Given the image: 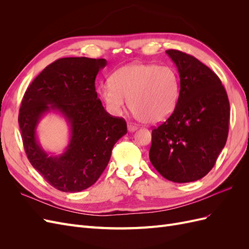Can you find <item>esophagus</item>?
Returning <instances> with one entry per match:
<instances>
[{
  "instance_id": "1",
  "label": "esophagus",
  "mask_w": 249,
  "mask_h": 249,
  "mask_svg": "<svg viewBox=\"0 0 249 249\" xmlns=\"http://www.w3.org/2000/svg\"><path fill=\"white\" fill-rule=\"evenodd\" d=\"M137 130V126L136 125H134V124H127V131L129 132H134V131H136Z\"/></svg>"
}]
</instances>
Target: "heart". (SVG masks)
Returning <instances> with one entry per match:
<instances>
[{"label": "heart", "instance_id": "heart-1", "mask_svg": "<svg viewBox=\"0 0 249 249\" xmlns=\"http://www.w3.org/2000/svg\"><path fill=\"white\" fill-rule=\"evenodd\" d=\"M110 84L99 89L107 109L114 115L124 112L126 101L140 123L156 124L166 120L179 99V79L168 65L131 63L111 74Z\"/></svg>", "mask_w": 249, "mask_h": 249}]
</instances>
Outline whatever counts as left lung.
Masks as SVG:
<instances>
[{"instance_id": "left-lung-1", "label": "left lung", "mask_w": 249, "mask_h": 249, "mask_svg": "<svg viewBox=\"0 0 249 249\" xmlns=\"http://www.w3.org/2000/svg\"><path fill=\"white\" fill-rule=\"evenodd\" d=\"M166 54L178 71L179 99L170 117L152 132L149 160L163 178L189 183L213 168L227 143L230 103L208 66L177 50Z\"/></svg>"}]
</instances>
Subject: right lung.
I'll list each match as a JSON object with an SVG mask.
<instances>
[{
    "label": "right lung",
    "instance_id": "right-lung-1",
    "mask_svg": "<svg viewBox=\"0 0 249 249\" xmlns=\"http://www.w3.org/2000/svg\"><path fill=\"white\" fill-rule=\"evenodd\" d=\"M106 59L70 57L47 66L27 89L18 124L30 163L56 189L80 192L107 167L115 143L126 134L123 118L112 117L97 99L94 81ZM50 111L70 127L69 144L60 155L44 151L36 126Z\"/></svg>",
    "mask_w": 249,
    "mask_h": 249
}]
</instances>
